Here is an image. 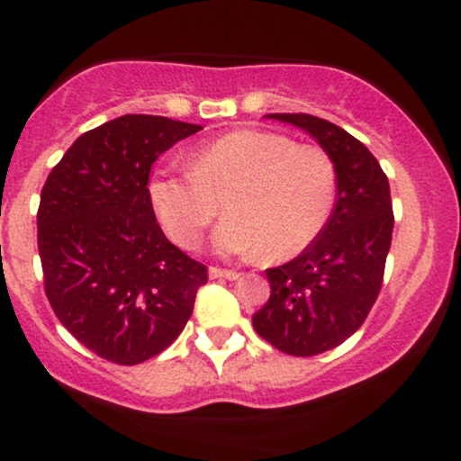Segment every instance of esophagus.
Segmentation results:
<instances>
[{
	"label": "esophagus",
	"mask_w": 461,
	"mask_h": 461,
	"mask_svg": "<svg viewBox=\"0 0 461 461\" xmlns=\"http://www.w3.org/2000/svg\"><path fill=\"white\" fill-rule=\"evenodd\" d=\"M210 279H238L240 273L236 271H227V268H219V267H210Z\"/></svg>",
	"instance_id": "1"
}]
</instances>
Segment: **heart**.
<instances>
[{
  "instance_id": "1",
  "label": "heart",
  "mask_w": 461,
  "mask_h": 461,
  "mask_svg": "<svg viewBox=\"0 0 461 461\" xmlns=\"http://www.w3.org/2000/svg\"><path fill=\"white\" fill-rule=\"evenodd\" d=\"M190 171H156L149 199L162 230L197 249L219 214L216 251L284 262L305 251L330 221L338 173L330 153L275 131L236 130L188 156Z\"/></svg>"
}]
</instances>
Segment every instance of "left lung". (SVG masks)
I'll list each match as a JSON object with an SVG mask.
<instances>
[{"mask_svg": "<svg viewBox=\"0 0 461 461\" xmlns=\"http://www.w3.org/2000/svg\"><path fill=\"white\" fill-rule=\"evenodd\" d=\"M305 130L338 173L333 212L321 236L294 260L267 268L271 297L253 327L288 356L310 357L342 345L366 321L384 282L393 242L390 184L357 139L312 114H267Z\"/></svg>", "mask_w": 461, "mask_h": 461, "instance_id": "8db88e82", "label": "left lung"}]
</instances>
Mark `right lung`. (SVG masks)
<instances>
[{
    "instance_id": "add662e5",
    "label": "right lung",
    "mask_w": 461,
    "mask_h": 461,
    "mask_svg": "<svg viewBox=\"0 0 461 461\" xmlns=\"http://www.w3.org/2000/svg\"><path fill=\"white\" fill-rule=\"evenodd\" d=\"M199 130L167 116H119L84 131L41 190L47 299L73 338L113 364L162 353L208 282V268L167 240L147 188L158 156Z\"/></svg>"
}]
</instances>
